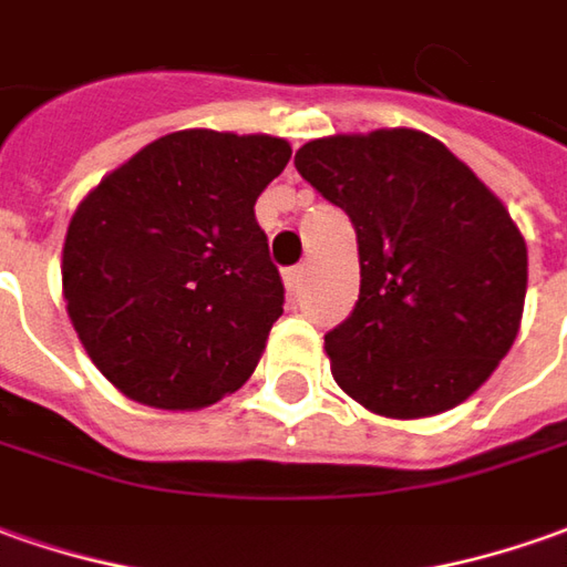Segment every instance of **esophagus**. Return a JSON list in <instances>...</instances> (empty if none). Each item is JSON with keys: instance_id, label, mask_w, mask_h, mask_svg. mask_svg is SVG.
<instances>
[{"instance_id": "obj_1", "label": "esophagus", "mask_w": 567, "mask_h": 567, "mask_svg": "<svg viewBox=\"0 0 567 567\" xmlns=\"http://www.w3.org/2000/svg\"><path fill=\"white\" fill-rule=\"evenodd\" d=\"M300 282H303V267L285 269V288H288V295H291V298L300 291Z\"/></svg>"}]
</instances>
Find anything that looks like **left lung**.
<instances>
[{
	"label": "left lung",
	"mask_w": 567,
	"mask_h": 567,
	"mask_svg": "<svg viewBox=\"0 0 567 567\" xmlns=\"http://www.w3.org/2000/svg\"><path fill=\"white\" fill-rule=\"evenodd\" d=\"M295 167L357 233L360 300L326 334L338 388L384 419L460 406L522 326L527 245L506 204L403 126L313 138Z\"/></svg>",
	"instance_id": "1"
}]
</instances>
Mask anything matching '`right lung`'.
I'll return each mask as SVG.
<instances>
[{
    "label": "right lung",
    "instance_id": "add662e5",
    "mask_svg": "<svg viewBox=\"0 0 567 567\" xmlns=\"http://www.w3.org/2000/svg\"><path fill=\"white\" fill-rule=\"evenodd\" d=\"M288 157L279 136L179 130L73 210L61 254L68 316L121 394L204 410L251 379L285 300L254 202Z\"/></svg>",
    "mask_w": 567,
    "mask_h": 567
}]
</instances>
